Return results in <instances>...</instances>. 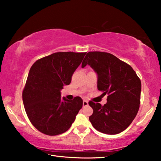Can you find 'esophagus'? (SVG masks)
<instances>
[{
	"label": "esophagus",
	"mask_w": 161,
	"mask_h": 161,
	"mask_svg": "<svg viewBox=\"0 0 161 161\" xmlns=\"http://www.w3.org/2000/svg\"><path fill=\"white\" fill-rule=\"evenodd\" d=\"M88 105V102L86 100L83 101V107H86V106Z\"/></svg>",
	"instance_id": "34e87169"
}]
</instances>
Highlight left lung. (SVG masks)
Returning <instances> with one entry per match:
<instances>
[{
    "label": "left lung",
    "mask_w": 161,
    "mask_h": 161,
    "mask_svg": "<svg viewBox=\"0 0 161 161\" xmlns=\"http://www.w3.org/2000/svg\"><path fill=\"white\" fill-rule=\"evenodd\" d=\"M90 66L97 74V88L108 94L107 102H89L93 108L89 116L92 126L106 134H117L132 123L138 111L141 82L133 68L113 54L89 52L81 64Z\"/></svg>",
    "instance_id": "1"
}]
</instances>
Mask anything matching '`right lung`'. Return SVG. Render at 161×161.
Returning a JSON list of instances; mask_svg holds the SVG:
<instances>
[{
  "label": "right lung",
  "instance_id": "right-lung-1",
  "mask_svg": "<svg viewBox=\"0 0 161 161\" xmlns=\"http://www.w3.org/2000/svg\"><path fill=\"white\" fill-rule=\"evenodd\" d=\"M86 53L59 52L38 59L32 64L23 92L25 112L39 131L49 136L69 129L83 105L82 99H61L60 91L69 85L73 73Z\"/></svg>",
  "mask_w": 161,
  "mask_h": 161
}]
</instances>
